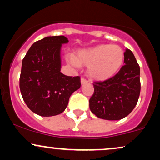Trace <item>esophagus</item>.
Segmentation results:
<instances>
[{
  "label": "esophagus",
  "mask_w": 160,
  "mask_h": 160,
  "mask_svg": "<svg viewBox=\"0 0 160 160\" xmlns=\"http://www.w3.org/2000/svg\"><path fill=\"white\" fill-rule=\"evenodd\" d=\"M80 82H81V84L82 85V84H86V83H87V82H88V80H86L85 78H81V79H80Z\"/></svg>",
  "instance_id": "obj_1"
}]
</instances>
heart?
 I'll list each match as a JSON object with an SVG mask.
<instances>
[{
  "instance_id": "obj_1",
  "label": "heart",
  "mask_w": 160,
  "mask_h": 160,
  "mask_svg": "<svg viewBox=\"0 0 160 160\" xmlns=\"http://www.w3.org/2000/svg\"><path fill=\"white\" fill-rule=\"evenodd\" d=\"M124 58V51L120 46L102 44L80 49L76 56L69 57L68 61L76 67L87 66L89 78L97 81H104L120 71Z\"/></svg>"
}]
</instances>
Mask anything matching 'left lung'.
I'll use <instances>...</instances> for the list:
<instances>
[{
    "instance_id": "1",
    "label": "left lung",
    "mask_w": 160,
    "mask_h": 160,
    "mask_svg": "<svg viewBox=\"0 0 160 160\" xmlns=\"http://www.w3.org/2000/svg\"><path fill=\"white\" fill-rule=\"evenodd\" d=\"M124 65L109 80L95 82L89 108L97 117L106 120L123 119L137 104L141 90L140 67L133 52L125 51Z\"/></svg>"
}]
</instances>
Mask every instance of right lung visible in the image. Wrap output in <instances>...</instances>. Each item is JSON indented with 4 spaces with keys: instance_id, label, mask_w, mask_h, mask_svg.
<instances>
[{
    "instance_id": "right-lung-1",
    "label": "right lung",
    "mask_w": 160,
    "mask_h": 160,
    "mask_svg": "<svg viewBox=\"0 0 160 160\" xmlns=\"http://www.w3.org/2000/svg\"><path fill=\"white\" fill-rule=\"evenodd\" d=\"M68 43L65 36L47 37L33 43L23 58L20 91L24 102L36 114H60L67 108L70 96L80 89V77L61 72V49Z\"/></svg>"
}]
</instances>
